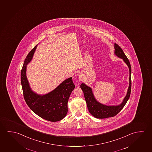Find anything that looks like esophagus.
Segmentation results:
<instances>
[{
  "mask_svg": "<svg viewBox=\"0 0 152 152\" xmlns=\"http://www.w3.org/2000/svg\"><path fill=\"white\" fill-rule=\"evenodd\" d=\"M78 77H79V78H81V77H80V74L78 75Z\"/></svg>",
  "mask_w": 152,
  "mask_h": 152,
  "instance_id": "obj_1",
  "label": "esophagus"
}]
</instances>
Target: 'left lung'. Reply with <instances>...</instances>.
I'll return each mask as SVG.
<instances>
[{
	"label": "left lung",
	"mask_w": 152,
	"mask_h": 152,
	"mask_svg": "<svg viewBox=\"0 0 152 152\" xmlns=\"http://www.w3.org/2000/svg\"><path fill=\"white\" fill-rule=\"evenodd\" d=\"M115 54L117 57L121 58L123 59L124 62L127 64L129 67V85L127 93L126 94L125 97L124 98L123 102L118 105L116 106H107L104 105L98 102L96 100L93 93L92 89L90 87L87 86L84 83H82L80 85V88L83 91L85 99L86 102L88 110L89 112L94 117L97 118H106L108 117H114L115 115L118 113L121 110L124 106L125 105L127 101L129 100V96L131 95V66L129 61L126 57L125 54H124L123 49L116 44H114Z\"/></svg>",
	"instance_id": "8db88e82"
}]
</instances>
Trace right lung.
I'll use <instances>...</instances> for the list:
<instances>
[{
    "instance_id": "add662e5",
    "label": "right lung",
    "mask_w": 152,
    "mask_h": 152,
    "mask_svg": "<svg viewBox=\"0 0 152 152\" xmlns=\"http://www.w3.org/2000/svg\"><path fill=\"white\" fill-rule=\"evenodd\" d=\"M36 45L26 57L21 70V84L26 104L36 114L50 121L63 119L68 112L67 103L75 85L70 77L62 82L53 91L45 95H39L31 90L26 76V68L31 61Z\"/></svg>"
}]
</instances>
